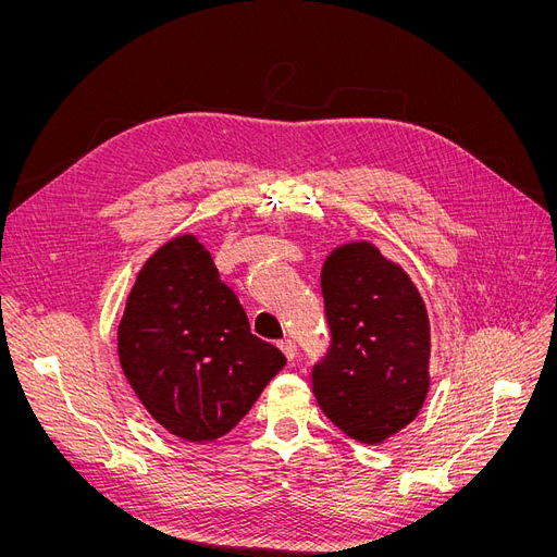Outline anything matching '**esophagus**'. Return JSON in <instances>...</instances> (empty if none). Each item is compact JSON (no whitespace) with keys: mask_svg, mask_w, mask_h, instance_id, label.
<instances>
[{"mask_svg":"<svg viewBox=\"0 0 557 557\" xmlns=\"http://www.w3.org/2000/svg\"><path fill=\"white\" fill-rule=\"evenodd\" d=\"M280 349L284 352V357L288 359V361H294L296 359V355H298V347H296V341H290V338H282L280 343Z\"/></svg>","mask_w":557,"mask_h":557,"instance_id":"esophagus-1","label":"esophagus"}]
</instances>
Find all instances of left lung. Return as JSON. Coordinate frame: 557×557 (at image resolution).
I'll list each match as a JSON object with an SVG mask.
<instances>
[{"label":"left lung","mask_w":557,"mask_h":557,"mask_svg":"<svg viewBox=\"0 0 557 557\" xmlns=\"http://www.w3.org/2000/svg\"><path fill=\"white\" fill-rule=\"evenodd\" d=\"M330 330L311 368L323 413L363 445L413 422L429 391V318L397 263L370 244L336 248L320 275Z\"/></svg>","instance_id":"obj_1"}]
</instances>
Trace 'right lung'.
<instances>
[{
  "instance_id": "1",
  "label": "right lung",
  "mask_w": 557,
  "mask_h": 557,
  "mask_svg": "<svg viewBox=\"0 0 557 557\" xmlns=\"http://www.w3.org/2000/svg\"><path fill=\"white\" fill-rule=\"evenodd\" d=\"M116 343L146 411L189 443L225 435L286 366L275 345L250 332L244 305L194 237L169 242L144 263Z\"/></svg>"
}]
</instances>
